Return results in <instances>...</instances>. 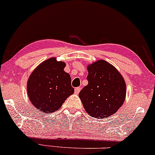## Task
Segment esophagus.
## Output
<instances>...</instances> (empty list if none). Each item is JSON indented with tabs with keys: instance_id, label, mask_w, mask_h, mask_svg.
<instances>
[{
	"instance_id": "34e87169",
	"label": "esophagus",
	"mask_w": 155,
	"mask_h": 155,
	"mask_svg": "<svg viewBox=\"0 0 155 155\" xmlns=\"http://www.w3.org/2000/svg\"><path fill=\"white\" fill-rule=\"evenodd\" d=\"M80 90H81V88H80V87H76V88H75V89H74V91H75L76 94H78L79 93Z\"/></svg>"
}]
</instances>
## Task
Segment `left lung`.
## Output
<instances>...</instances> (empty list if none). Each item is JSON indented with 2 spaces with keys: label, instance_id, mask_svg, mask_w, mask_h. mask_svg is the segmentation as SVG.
<instances>
[{
  "label": "left lung",
  "instance_id": "8db88e82",
  "mask_svg": "<svg viewBox=\"0 0 155 155\" xmlns=\"http://www.w3.org/2000/svg\"><path fill=\"white\" fill-rule=\"evenodd\" d=\"M87 70L88 84L79 97L90 116L106 119L116 113L124 102V79L114 66L104 60L89 64Z\"/></svg>",
  "mask_w": 155,
  "mask_h": 155
}]
</instances>
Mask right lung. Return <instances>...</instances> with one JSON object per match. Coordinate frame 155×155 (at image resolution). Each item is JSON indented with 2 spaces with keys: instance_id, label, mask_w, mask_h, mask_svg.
<instances>
[{
  "instance_id": "1",
  "label": "right lung",
  "mask_w": 155,
  "mask_h": 155,
  "mask_svg": "<svg viewBox=\"0 0 155 155\" xmlns=\"http://www.w3.org/2000/svg\"><path fill=\"white\" fill-rule=\"evenodd\" d=\"M66 64L55 57L40 64L29 76L27 91L31 102L42 112L50 114L61 108L74 92Z\"/></svg>"
}]
</instances>
